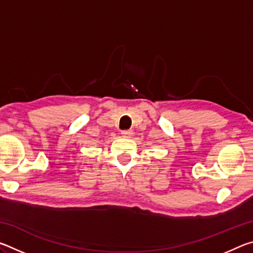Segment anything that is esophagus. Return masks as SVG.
Wrapping results in <instances>:
<instances>
[{
    "label": "esophagus",
    "instance_id": "34e87169",
    "mask_svg": "<svg viewBox=\"0 0 253 253\" xmlns=\"http://www.w3.org/2000/svg\"><path fill=\"white\" fill-rule=\"evenodd\" d=\"M122 135L124 137H130L132 135V130L130 129H125V130H122Z\"/></svg>",
    "mask_w": 253,
    "mask_h": 253
}]
</instances>
